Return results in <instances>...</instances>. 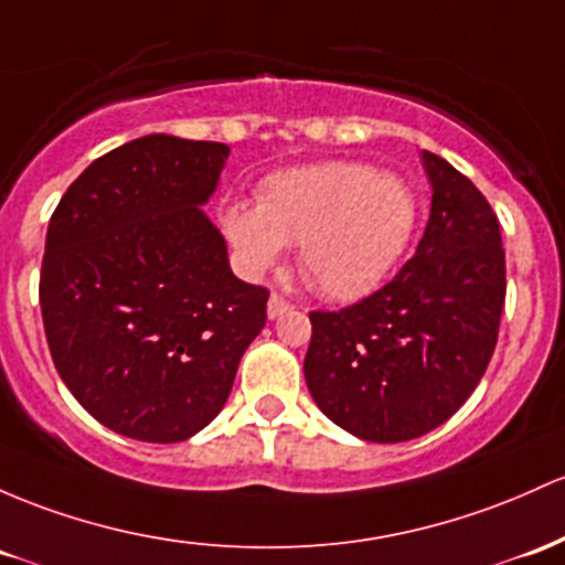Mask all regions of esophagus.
Listing matches in <instances>:
<instances>
[{
  "mask_svg": "<svg viewBox=\"0 0 565 565\" xmlns=\"http://www.w3.org/2000/svg\"><path fill=\"white\" fill-rule=\"evenodd\" d=\"M289 311H292V306H289V302L284 300V297L270 295V300H268V319H278V316H284V313H289Z\"/></svg>",
  "mask_w": 565,
  "mask_h": 565,
  "instance_id": "34e87169",
  "label": "esophagus"
}]
</instances>
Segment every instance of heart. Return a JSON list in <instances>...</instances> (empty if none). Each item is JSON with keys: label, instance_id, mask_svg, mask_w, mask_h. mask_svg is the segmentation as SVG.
<instances>
[{"label": "heart", "instance_id": "obj_1", "mask_svg": "<svg viewBox=\"0 0 565 565\" xmlns=\"http://www.w3.org/2000/svg\"><path fill=\"white\" fill-rule=\"evenodd\" d=\"M418 203L405 179L349 160L273 171L257 206L227 203L220 225L249 278L276 268L287 244L297 265L332 300L375 292L411 244Z\"/></svg>", "mask_w": 565, "mask_h": 565}]
</instances>
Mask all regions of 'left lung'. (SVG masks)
Wrapping results in <instances>:
<instances>
[{"instance_id": "1", "label": "left lung", "mask_w": 565, "mask_h": 565, "mask_svg": "<svg viewBox=\"0 0 565 565\" xmlns=\"http://www.w3.org/2000/svg\"><path fill=\"white\" fill-rule=\"evenodd\" d=\"M431 209L405 268L356 306L311 313L306 383L319 411L367 443H407L454 415L491 362L507 268L491 203L426 152Z\"/></svg>"}]
</instances>
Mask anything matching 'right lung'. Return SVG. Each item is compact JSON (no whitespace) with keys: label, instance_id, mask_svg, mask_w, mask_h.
Listing matches in <instances>:
<instances>
[{"label":"right lung","instance_id":"obj_1","mask_svg":"<svg viewBox=\"0 0 565 565\" xmlns=\"http://www.w3.org/2000/svg\"><path fill=\"white\" fill-rule=\"evenodd\" d=\"M231 147L150 134L79 173L51 216L40 276L61 381L98 424L182 443L231 396L268 319L203 206Z\"/></svg>","mask_w":565,"mask_h":565}]
</instances>
